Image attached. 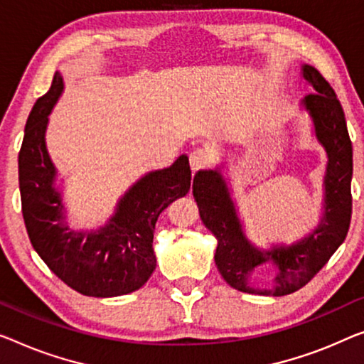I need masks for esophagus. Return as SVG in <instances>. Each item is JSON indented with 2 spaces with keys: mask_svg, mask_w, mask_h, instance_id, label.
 <instances>
[{
  "mask_svg": "<svg viewBox=\"0 0 364 364\" xmlns=\"http://www.w3.org/2000/svg\"><path fill=\"white\" fill-rule=\"evenodd\" d=\"M210 161H213V155L204 149L193 150L191 155H189V165H191L193 171H199L203 170V168H208L210 165Z\"/></svg>",
  "mask_w": 364,
  "mask_h": 364,
  "instance_id": "1",
  "label": "esophagus"
}]
</instances>
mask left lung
I'll return each instance as SVG.
<instances>
[{"mask_svg": "<svg viewBox=\"0 0 364 364\" xmlns=\"http://www.w3.org/2000/svg\"><path fill=\"white\" fill-rule=\"evenodd\" d=\"M304 78L316 93L304 106L316 124V134L328 155L325 176V215L322 224L306 240L292 247L259 252L252 247L235 215L225 183L217 171H199L193 181V194L204 225L217 238L215 264L222 278L234 289L263 296H286L306 286L335 250L343 243L351 220V175L353 147L346 129L345 112L335 91L317 68L304 67ZM273 259L280 269L271 290H255L247 274L259 264Z\"/></svg>", "mask_w": 364, "mask_h": 364, "instance_id": "obj_1", "label": "left lung"}]
</instances>
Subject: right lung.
Instances as JSON below:
<instances>
[{
	"label": "right lung",
	"mask_w": 364,
	"mask_h": 364,
	"mask_svg": "<svg viewBox=\"0 0 364 364\" xmlns=\"http://www.w3.org/2000/svg\"><path fill=\"white\" fill-rule=\"evenodd\" d=\"M62 90V77L55 73L50 90L36 101L26 122L19 150V189L27 235L47 267L80 294H129L154 273L156 219L191 189L189 160L183 155L166 170L142 178L101 230L93 234L70 230L63 224L60 194L52 188L55 170L43 140L47 116Z\"/></svg>",
	"instance_id": "add662e5"
}]
</instances>
